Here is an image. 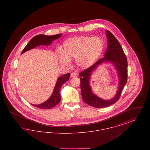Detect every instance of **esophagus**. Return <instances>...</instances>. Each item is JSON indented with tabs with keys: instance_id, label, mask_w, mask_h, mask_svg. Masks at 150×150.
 Here are the masks:
<instances>
[{
	"instance_id": "1",
	"label": "esophagus",
	"mask_w": 150,
	"mask_h": 150,
	"mask_svg": "<svg viewBox=\"0 0 150 150\" xmlns=\"http://www.w3.org/2000/svg\"><path fill=\"white\" fill-rule=\"evenodd\" d=\"M77 76V75L75 72H72L71 74V78H75Z\"/></svg>"
}]
</instances>
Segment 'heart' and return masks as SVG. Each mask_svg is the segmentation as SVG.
<instances>
[{"label": "heart", "instance_id": "heart-1", "mask_svg": "<svg viewBox=\"0 0 150 150\" xmlns=\"http://www.w3.org/2000/svg\"><path fill=\"white\" fill-rule=\"evenodd\" d=\"M105 48L103 40L98 36H81L67 39L62 48L59 61L69 66L71 59H76L80 68L91 67L102 55Z\"/></svg>", "mask_w": 150, "mask_h": 150}]
</instances>
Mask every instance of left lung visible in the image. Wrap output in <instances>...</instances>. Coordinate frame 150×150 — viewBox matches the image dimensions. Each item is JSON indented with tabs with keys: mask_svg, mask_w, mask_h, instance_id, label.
Instances as JSON below:
<instances>
[{
	"mask_svg": "<svg viewBox=\"0 0 150 150\" xmlns=\"http://www.w3.org/2000/svg\"><path fill=\"white\" fill-rule=\"evenodd\" d=\"M107 48L103 58H100L86 70L80 72V88L83 100L88 105L103 108L116 103L120 97L122 90L127 81L128 62L126 56L118 40L108 30L106 31ZM110 63L114 66L118 76L119 86L115 97L110 100H103L93 93L90 85V78L93 71L100 64Z\"/></svg>",
	"mask_w": 150,
	"mask_h": 150,
	"instance_id": "8db88e82",
	"label": "left lung"
}]
</instances>
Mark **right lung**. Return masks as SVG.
Returning <instances> with one entry per match:
<instances>
[{"label": "right lung", "instance_id": "1", "mask_svg": "<svg viewBox=\"0 0 150 150\" xmlns=\"http://www.w3.org/2000/svg\"><path fill=\"white\" fill-rule=\"evenodd\" d=\"M62 35V34H59L52 36H47L43 34L35 36L33 37L31 39L30 42L26 45V47L24 48V49L22 52V54H23L26 51L34 49L38 46L50 45V44H52L53 41L58 39ZM70 73H67L57 79V82L54 86L53 93L50 97L46 101L39 105H33V106L35 107L42 109H50L56 106L57 104L59 103L61 100V88L66 81L69 80L70 78Z\"/></svg>", "mask_w": 150, "mask_h": 150}]
</instances>
